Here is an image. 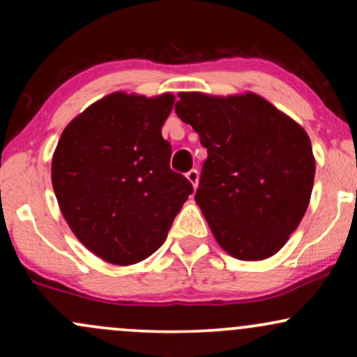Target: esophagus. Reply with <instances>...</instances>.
<instances>
[{"instance_id": "1", "label": "esophagus", "mask_w": 357, "mask_h": 357, "mask_svg": "<svg viewBox=\"0 0 357 357\" xmlns=\"http://www.w3.org/2000/svg\"><path fill=\"white\" fill-rule=\"evenodd\" d=\"M188 181L192 184V188H198V179H199V173L196 169H191L186 173Z\"/></svg>"}]
</instances>
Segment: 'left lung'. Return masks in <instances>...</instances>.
<instances>
[{"label":"left lung","instance_id":"8db88e82","mask_svg":"<svg viewBox=\"0 0 357 357\" xmlns=\"http://www.w3.org/2000/svg\"><path fill=\"white\" fill-rule=\"evenodd\" d=\"M176 114L206 147L195 199L225 252L264 260L305 215L315 159L307 132L257 93L181 92Z\"/></svg>","mask_w":357,"mask_h":357}]
</instances>
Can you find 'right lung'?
Listing matches in <instances>:
<instances>
[{
  "label": "right lung",
  "instance_id": "right-lung-1",
  "mask_svg": "<svg viewBox=\"0 0 357 357\" xmlns=\"http://www.w3.org/2000/svg\"><path fill=\"white\" fill-rule=\"evenodd\" d=\"M173 93L114 92L65 127L52 184L75 236L102 260L132 265L165 243L192 184L169 167L161 129Z\"/></svg>",
  "mask_w": 357,
  "mask_h": 357
}]
</instances>
